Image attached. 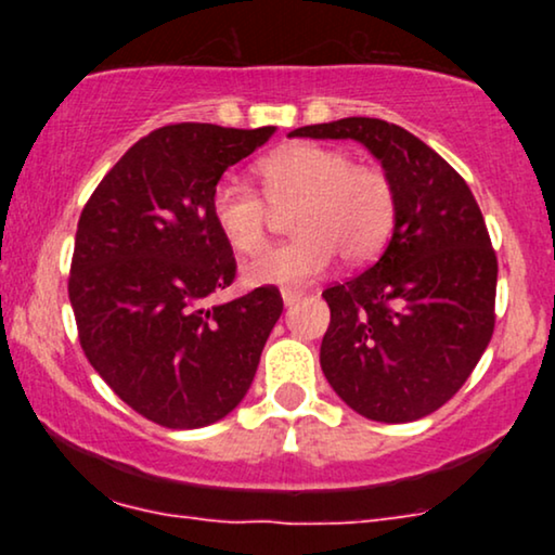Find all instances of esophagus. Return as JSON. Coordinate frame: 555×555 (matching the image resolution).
I'll return each instance as SVG.
<instances>
[{"label":"esophagus","mask_w":555,"mask_h":555,"mask_svg":"<svg viewBox=\"0 0 555 555\" xmlns=\"http://www.w3.org/2000/svg\"><path fill=\"white\" fill-rule=\"evenodd\" d=\"M280 295H283L285 306H295V302H298V300L302 298V293H300V291H293V287H285V291L280 293Z\"/></svg>","instance_id":"34e87169"}]
</instances>
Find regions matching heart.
<instances>
[{
    "instance_id": "1",
    "label": "heart",
    "mask_w": 555,
    "mask_h": 555,
    "mask_svg": "<svg viewBox=\"0 0 555 555\" xmlns=\"http://www.w3.org/2000/svg\"><path fill=\"white\" fill-rule=\"evenodd\" d=\"M264 194L234 173L211 189V219L227 245L242 255L268 240L272 209H292L285 245L264 249L245 264L249 285H300L323 275L340 255L366 264L382 253L397 222V189L378 166L321 143H293L260 162Z\"/></svg>"
}]
</instances>
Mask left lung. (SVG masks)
<instances>
[{
    "label": "left lung",
    "instance_id": "obj_1",
    "mask_svg": "<svg viewBox=\"0 0 555 555\" xmlns=\"http://www.w3.org/2000/svg\"><path fill=\"white\" fill-rule=\"evenodd\" d=\"M287 135L359 141L397 189L384 255L323 291L325 378L366 420L404 424L437 412L473 374L495 328L498 260L473 192L437 151L386 120L340 118Z\"/></svg>",
    "mask_w": 555,
    "mask_h": 555
}]
</instances>
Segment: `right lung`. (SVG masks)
<instances>
[{
	"label": "right lung",
	"instance_id": "obj_1",
	"mask_svg": "<svg viewBox=\"0 0 555 555\" xmlns=\"http://www.w3.org/2000/svg\"><path fill=\"white\" fill-rule=\"evenodd\" d=\"M272 133L158 128L120 156L80 215L67 285L80 346L103 382L162 427L224 420L283 313L275 287L207 302L237 270L211 219V189Z\"/></svg>",
	"mask_w": 555,
	"mask_h": 555
}]
</instances>
